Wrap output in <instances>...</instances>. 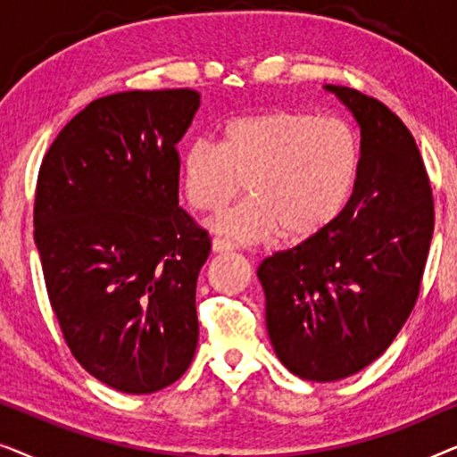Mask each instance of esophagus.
Here are the masks:
<instances>
[{
	"instance_id": "1",
	"label": "esophagus",
	"mask_w": 457,
	"mask_h": 457,
	"mask_svg": "<svg viewBox=\"0 0 457 457\" xmlns=\"http://www.w3.org/2000/svg\"><path fill=\"white\" fill-rule=\"evenodd\" d=\"M233 249H235L233 243L224 241L220 237H216V239L212 241V252L214 253H227V252H233Z\"/></svg>"
}]
</instances>
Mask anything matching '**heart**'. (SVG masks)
<instances>
[{
    "label": "heart",
    "mask_w": 457,
    "mask_h": 457,
    "mask_svg": "<svg viewBox=\"0 0 457 457\" xmlns=\"http://www.w3.org/2000/svg\"><path fill=\"white\" fill-rule=\"evenodd\" d=\"M361 164L360 137L335 116L274 108L233 118L220 143L195 141L180 160L191 208L216 214L243 191L252 197L214 220L243 243L305 241L347 208Z\"/></svg>",
    "instance_id": "b5f03b06"
}]
</instances>
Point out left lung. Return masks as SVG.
<instances>
[{"mask_svg": "<svg viewBox=\"0 0 457 457\" xmlns=\"http://www.w3.org/2000/svg\"><path fill=\"white\" fill-rule=\"evenodd\" d=\"M361 129L343 214L258 268L278 360L303 380L360 372L391 345L420 295L435 227L433 187L408 127L383 102L328 85Z\"/></svg>", "mask_w": 457, "mask_h": 457, "instance_id": "8db88e82", "label": "left lung"}]
</instances>
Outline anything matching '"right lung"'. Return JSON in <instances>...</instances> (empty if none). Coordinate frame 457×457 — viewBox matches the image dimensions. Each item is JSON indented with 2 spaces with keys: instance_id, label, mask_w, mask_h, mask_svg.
Listing matches in <instances>:
<instances>
[{
  "instance_id": "add662e5",
  "label": "right lung",
  "mask_w": 457,
  "mask_h": 457,
  "mask_svg": "<svg viewBox=\"0 0 457 457\" xmlns=\"http://www.w3.org/2000/svg\"><path fill=\"white\" fill-rule=\"evenodd\" d=\"M195 89L122 91L79 112L49 145L35 243L68 349L122 393L183 377L197 347V274L208 230L179 205L177 143Z\"/></svg>"
}]
</instances>
